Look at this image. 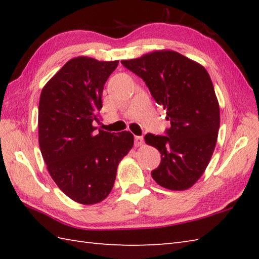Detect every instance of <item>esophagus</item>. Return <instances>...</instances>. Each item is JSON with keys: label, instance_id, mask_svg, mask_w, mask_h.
I'll list each match as a JSON object with an SVG mask.
<instances>
[{"label": "esophagus", "instance_id": "obj_1", "mask_svg": "<svg viewBox=\"0 0 259 259\" xmlns=\"http://www.w3.org/2000/svg\"><path fill=\"white\" fill-rule=\"evenodd\" d=\"M144 144V138L140 136H135V146L136 147H140Z\"/></svg>", "mask_w": 259, "mask_h": 259}]
</instances>
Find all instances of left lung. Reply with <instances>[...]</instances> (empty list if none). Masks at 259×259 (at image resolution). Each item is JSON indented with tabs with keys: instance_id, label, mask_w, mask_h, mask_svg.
Wrapping results in <instances>:
<instances>
[{
	"instance_id": "obj_1",
	"label": "left lung",
	"mask_w": 259,
	"mask_h": 259,
	"mask_svg": "<svg viewBox=\"0 0 259 259\" xmlns=\"http://www.w3.org/2000/svg\"><path fill=\"white\" fill-rule=\"evenodd\" d=\"M121 63L145 81L170 121L164 136L145 137L161 153L152 178L170 190L190 188L208 166L221 124L210 76L202 65L175 51H155Z\"/></svg>"
}]
</instances>
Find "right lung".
<instances>
[{"instance_id": "add662e5", "label": "right lung", "mask_w": 259, "mask_h": 259, "mask_svg": "<svg viewBox=\"0 0 259 259\" xmlns=\"http://www.w3.org/2000/svg\"><path fill=\"white\" fill-rule=\"evenodd\" d=\"M119 61L71 59L43 88L38 103V145L54 183L82 205L100 202L111 191L118 164L134 146L129 131L99 130L106 81Z\"/></svg>"}]
</instances>
